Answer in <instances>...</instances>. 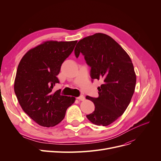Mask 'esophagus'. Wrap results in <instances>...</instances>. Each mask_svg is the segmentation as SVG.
Returning a JSON list of instances; mask_svg holds the SVG:
<instances>
[{
	"label": "esophagus",
	"instance_id": "34e87169",
	"mask_svg": "<svg viewBox=\"0 0 161 161\" xmlns=\"http://www.w3.org/2000/svg\"><path fill=\"white\" fill-rule=\"evenodd\" d=\"M76 98H77V99H78V100H81V101H83V100H85V97H84V96H83V95H81V96H80V97H77Z\"/></svg>",
	"mask_w": 161,
	"mask_h": 161
}]
</instances>
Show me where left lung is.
<instances>
[{
    "label": "left lung",
    "mask_w": 161,
    "mask_h": 161,
    "mask_svg": "<svg viewBox=\"0 0 161 161\" xmlns=\"http://www.w3.org/2000/svg\"><path fill=\"white\" fill-rule=\"evenodd\" d=\"M84 55L91 68L92 80H100L98 97L87 96L94 103L95 111L87 115L95 125L108 126L117 120L129 105L136 86V76L129 55L112 37L96 33L80 40L74 53Z\"/></svg>",
    "instance_id": "8db88e82"
}]
</instances>
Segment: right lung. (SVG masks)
<instances>
[{
	"instance_id": "add662e5",
	"label": "right lung",
	"mask_w": 161,
	"mask_h": 161,
	"mask_svg": "<svg viewBox=\"0 0 161 161\" xmlns=\"http://www.w3.org/2000/svg\"><path fill=\"white\" fill-rule=\"evenodd\" d=\"M77 40L46 41L25 54L14 81V91L23 110L39 125L54 126L65 116L75 98L54 91L57 75L65 59L73 52Z\"/></svg>"
}]
</instances>
